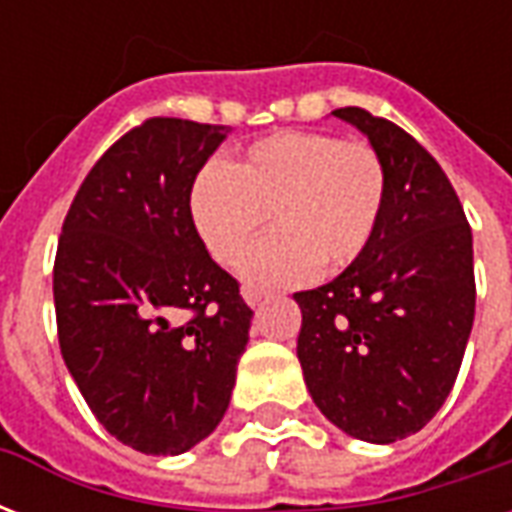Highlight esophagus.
Here are the masks:
<instances>
[{"label": "esophagus", "mask_w": 512, "mask_h": 512, "mask_svg": "<svg viewBox=\"0 0 512 512\" xmlns=\"http://www.w3.org/2000/svg\"><path fill=\"white\" fill-rule=\"evenodd\" d=\"M241 296H244V301L249 307H257L260 301L266 299V290L255 288V285H244V288H241Z\"/></svg>", "instance_id": "obj_1"}]
</instances>
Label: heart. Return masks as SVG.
<instances>
[{
	"label": "heart",
	"mask_w": 512,
	"mask_h": 512,
	"mask_svg": "<svg viewBox=\"0 0 512 512\" xmlns=\"http://www.w3.org/2000/svg\"><path fill=\"white\" fill-rule=\"evenodd\" d=\"M384 205L386 167L376 150L312 131L266 136L235 164H205L189 197L202 244L222 266H233L271 219L277 230L241 266L260 285L351 266L376 238Z\"/></svg>",
	"instance_id": "heart-1"
}]
</instances>
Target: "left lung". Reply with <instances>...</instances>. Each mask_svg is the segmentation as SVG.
I'll list each match as a JSON object with an SVG mask.
<instances>
[{
  "mask_svg": "<svg viewBox=\"0 0 512 512\" xmlns=\"http://www.w3.org/2000/svg\"><path fill=\"white\" fill-rule=\"evenodd\" d=\"M334 117L367 136L386 167L376 238L340 277L293 299L315 406L370 444L428 425L450 395L474 323L472 230L439 161L359 106Z\"/></svg>",
  "mask_w": 512,
  "mask_h": 512,
  "instance_id": "left-lung-1",
  "label": "left lung"
}]
</instances>
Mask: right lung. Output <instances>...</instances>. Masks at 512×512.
Segmentation results:
<instances>
[{"label":"right lung","instance_id":"1","mask_svg":"<svg viewBox=\"0 0 512 512\" xmlns=\"http://www.w3.org/2000/svg\"><path fill=\"white\" fill-rule=\"evenodd\" d=\"M230 131L147 120L98 158L62 224V359L98 422L145 455H180L211 436L249 343L252 310L189 208L197 172Z\"/></svg>","mask_w":512,"mask_h":512}]
</instances>
